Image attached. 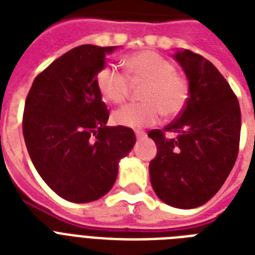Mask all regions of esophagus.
<instances>
[{
    "instance_id": "obj_1",
    "label": "esophagus",
    "mask_w": 255,
    "mask_h": 255,
    "mask_svg": "<svg viewBox=\"0 0 255 255\" xmlns=\"http://www.w3.org/2000/svg\"><path fill=\"white\" fill-rule=\"evenodd\" d=\"M135 133H136V137H137V139H144V137L147 136V133H145L144 131H136Z\"/></svg>"
}]
</instances>
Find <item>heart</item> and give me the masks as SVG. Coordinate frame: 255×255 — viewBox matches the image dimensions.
<instances>
[{"label":"heart","mask_w":255,"mask_h":255,"mask_svg":"<svg viewBox=\"0 0 255 255\" xmlns=\"http://www.w3.org/2000/svg\"><path fill=\"white\" fill-rule=\"evenodd\" d=\"M126 74L106 65L98 70L96 87L104 99L123 103L129 94V81L145 82L141 90L143 103L127 104L112 114L119 126L143 128L178 116L190 99V85L185 77L176 73V67L167 58L153 50H143L124 58Z\"/></svg>","instance_id":"1"}]
</instances>
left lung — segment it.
Returning a JSON list of instances; mask_svg holds the SVG:
<instances>
[{
	"label": "left lung",
	"mask_w": 255,
	"mask_h": 255,
	"mask_svg": "<svg viewBox=\"0 0 255 255\" xmlns=\"http://www.w3.org/2000/svg\"><path fill=\"white\" fill-rule=\"evenodd\" d=\"M174 58L189 81L190 99L167 127L148 132L157 145L149 176L161 201L192 209L209 201L234 167L241 110L236 94L212 62L190 50L177 51Z\"/></svg>",
	"instance_id": "obj_1"
}]
</instances>
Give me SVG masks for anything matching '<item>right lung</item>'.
Wrapping results in <instances>:
<instances>
[{
	"label": "right lung",
	"mask_w": 255,
	"mask_h": 255,
	"mask_svg": "<svg viewBox=\"0 0 255 255\" xmlns=\"http://www.w3.org/2000/svg\"><path fill=\"white\" fill-rule=\"evenodd\" d=\"M115 47L82 45L47 66L26 96L22 131L43 181L67 201H95L108 193L118 163L131 152V128L108 127L110 112L96 87L98 70Z\"/></svg>",
	"instance_id": "obj_1"
}]
</instances>
